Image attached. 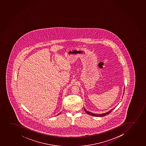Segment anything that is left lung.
<instances>
[{"label": "left lung", "instance_id": "8db88e82", "mask_svg": "<svg viewBox=\"0 0 146 146\" xmlns=\"http://www.w3.org/2000/svg\"><path fill=\"white\" fill-rule=\"evenodd\" d=\"M84 110L85 112H86L88 114L90 115L91 116H95V117H103V116H105L107 115H108L109 114H110V113H111L112 111V110H110V111L108 112L107 113H104V114H101L100 115H96L95 114H94V113H91V112H90L87 111L86 110H85V108Z\"/></svg>", "mask_w": 146, "mask_h": 146}]
</instances>
